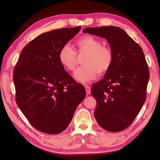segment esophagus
I'll return each instance as SVG.
<instances>
[{
  "label": "esophagus",
  "mask_w": 160,
  "mask_h": 160,
  "mask_svg": "<svg viewBox=\"0 0 160 160\" xmlns=\"http://www.w3.org/2000/svg\"><path fill=\"white\" fill-rule=\"evenodd\" d=\"M85 89H86V92L87 94L91 93V87H89L88 85H85Z\"/></svg>",
  "instance_id": "esophagus-1"
}]
</instances>
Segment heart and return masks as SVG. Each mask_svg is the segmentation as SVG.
<instances>
[{"label": "heart", "mask_w": 160, "mask_h": 160, "mask_svg": "<svg viewBox=\"0 0 160 160\" xmlns=\"http://www.w3.org/2000/svg\"><path fill=\"white\" fill-rule=\"evenodd\" d=\"M75 51L68 45H63L58 52V60L64 69L75 70L78 54L84 53L82 64L74 73L75 79L86 83L94 80L98 73L103 75L110 69L113 64V54L108 47L102 45L100 40L91 36H84L76 42Z\"/></svg>", "instance_id": "heart-1"}]
</instances>
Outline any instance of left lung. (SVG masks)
Returning <instances> with one entry per match:
<instances>
[{
  "label": "left lung",
  "instance_id": "obj_1",
  "mask_svg": "<svg viewBox=\"0 0 160 160\" xmlns=\"http://www.w3.org/2000/svg\"><path fill=\"white\" fill-rule=\"evenodd\" d=\"M82 32L106 39L113 54L110 69L92 85L91 95L97 102L95 118L105 130L123 131L137 117L147 98L149 71L143 51L118 27L87 28Z\"/></svg>",
  "mask_w": 160,
  "mask_h": 160
}]
</instances>
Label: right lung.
Here are the masks:
<instances>
[{"mask_svg":"<svg viewBox=\"0 0 160 160\" xmlns=\"http://www.w3.org/2000/svg\"><path fill=\"white\" fill-rule=\"evenodd\" d=\"M81 29L61 28L42 33L22 50L13 79L16 101L29 123L47 134L66 129L86 96L59 62L58 52Z\"/></svg>","mask_w":160,"mask_h":160,"instance_id":"obj_1","label":"right lung"}]
</instances>
